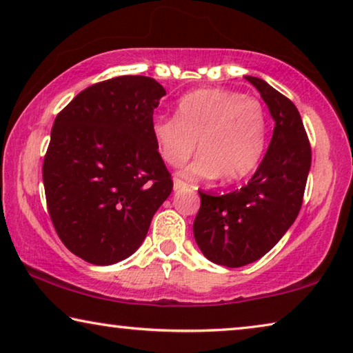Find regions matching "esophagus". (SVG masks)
<instances>
[{
  "label": "esophagus",
  "mask_w": 353,
  "mask_h": 353,
  "mask_svg": "<svg viewBox=\"0 0 353 353\" xmlns=\"http://www.w3.org/2000/svg\"><path fill=\"white\" fill-rule=\"evenodd\" d=\"M186 188H188V184L183 180H180V178H175V180H173V189H175V191H183V189H186Z\"/></svg>",
  "instance_id": "1"
}]
</instances>
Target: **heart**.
<instances>
[{
  "mask_svg": "<svg viewBox=\"0 0 353 353\" xmlns=\"http://www.w3.org/2000/svg\"><path fill=\"white\" fill-rule=\"evenodd\" d=\"M154 142L167 164L181 165L199 140L200 156L184 175L191 180L227 183L245 180L257 169L267 146L268 118L256 97L224 88L184 94L176 117L159 115L151 123Z\"/></svg>",
  "mask_w": 353,
  "mask_h": 353,
  "instance_id": "obj_1",
  "label": "heart"
}]
</instances>
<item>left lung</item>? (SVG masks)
Listing matches in <instances>:
<instances>
[{
	"mask_svg": "<svg viewBox=\"0 0 353 353\" xmlns=\"http://www.w3.org/2000/svg\"><path fill=\"white\" fill-rule=\"evenodd\" d=\"M274 120L267 154L240 191H199L194 238L203 256L229 268L263 257L300 213L311 169V145L296 107L265 80L246 75Z\"/></svg>",
	"mask_w": 353,
	"mask_h": 353,
	"instance_id": "left-lung-1",
	"label": "left lung"
}]
</instances>
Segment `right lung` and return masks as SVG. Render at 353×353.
I'll return each instance as SVG.
<instances>
[{
  "instance_id": "1",
  "label": "right lung",
  "mask_w": 353,
  "mask_h": 353,
  "mask_svg": "<svg viewBox=\"0 0 353 353\" xmlns=\"http://www.w3.org/2000/svg\"><path fill=\"white\" fill-rule=\"evenodd\" d=\"M165 94L145 75L91 85L58 113L42 167L47 208L70 252L113 265L137 251L172 175L151 132Z\"/></svg>"
}]
</instances>
